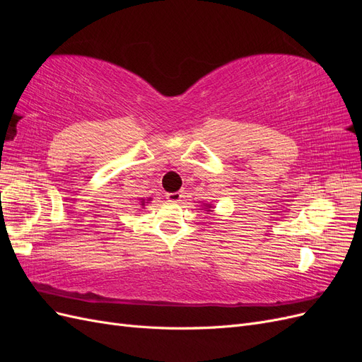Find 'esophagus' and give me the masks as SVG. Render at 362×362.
Segmentation results:
<instances>
[{"mask_svg":"<svg viewBox=\"0 0 362 362\" xmlns=\"http://www.w3.org/2000/svg\"><path fill=\"white\" fill-rule=\"evenodd\" d=\"M166 198L169 199V202H180L184 198V194L181 192H175V193H168Z\"/></svg>","mask_w":362,"mask_h":362,"instance_id":"34e87169","label":"esophagus"}]
</instances>
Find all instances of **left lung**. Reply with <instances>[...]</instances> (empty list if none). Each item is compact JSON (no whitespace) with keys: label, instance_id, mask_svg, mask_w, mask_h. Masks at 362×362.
<instances>
[{"label":"left lung","instance_id":"obj_1","mask_svg":"<svg viewBox=\"0 0 362 362\" xmlns=\"http://www.w3.org/2000/svg\"><path fill=\"white\" fill-rule=\"evenodd\" d=\"M205 206H206V208H211V206H210V205H205ZM210 211H211V210H210Z\"/></svg>","mask_w":362,"mask_h":362}]
</instances>
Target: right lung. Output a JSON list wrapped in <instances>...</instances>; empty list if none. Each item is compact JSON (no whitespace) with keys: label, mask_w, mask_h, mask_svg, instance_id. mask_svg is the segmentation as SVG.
I'll use <instances>...</instances> for the list:
<instances>
[{"label":"right lung","mask_w":362,"mask_h":362,"mask_svg":"<svg viewBox=\"0 0 362 362\" xmlns=\"http://www.w3.org/2000/svg\"><path fill=\"white\" fill-rule=\"evenodd\" d=\"M149 201V199H148ZM141 205H145V199H141Z\"/></svg>","instance_id":"obj_1"}]
</instances>
